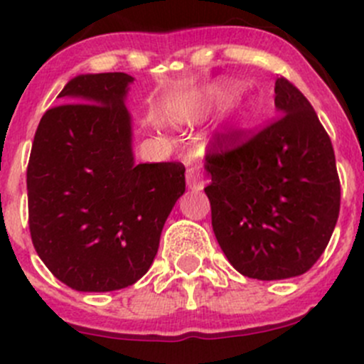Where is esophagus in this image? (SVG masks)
Segmentation results:
<instances>
[{
    "mask_svg": "<svg viewBox=\"0 0 364 364\" xmlns=\"http://www.w3.org/2000/svg\"><path fill=\"white\" fill-rule=\"evenodd\" d=\"M204 185V174L199 167L186 168V186H188V190H203Z\"/></svg>",
    "mask_w": 364,
    "mask_h": 364,
    "instance_id": "obj_1",
    "label": "esophagus"
}]
</instances>
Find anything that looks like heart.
Returning <instances> with one entry per match:
<instances>
[{"instance_id":"1","label":"heart","mask_w":364,"mask_h":364,"mask_svg":"<svg viewBox=\"0 0 364 364\" xmlns=\"http://www.w3.org/2000/svg\"><path fill=\"white\" fill-rule=\"evenodd\" d=\"M240 93V84L232 80H216L203 87L196 97H192L186 104V111L181 112V119H197L204 114L220 111L227 107Z\"/></svg>"}]
</instances>
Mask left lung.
Instances as JSON below:
<instances>
[{
    "label": "left lung",
    "mask_w": 364,
    "mask_h": 364,
    "mask_svg": "<svg viewBox=\"0 0 364 364\" xmlns=\"http://www.w3.org/2000/svg\"><path fill=\"white\" fill-rule=\"evenodd\" d=\"M278 119L245 144L218 135L205 155L204 192L220 248L243 277L306 273L328 247L340 213L329 135L304 95L280 77Z\"/></svg>",
    "instance_id": "left-lung-1"
}]
</instances>
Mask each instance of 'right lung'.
Instances as JSON below:
<instances>
[{
	"instance_id": "right-lung-1",
	"label": "right lung",
	"mask_w": 364,
	"mask_h": 364,
	"mask_svg": "<svg viewBox=\"0 0 364 364\" xmlns=\"http://www.w3.org/2000/svg\"><path fill=\"white\" fill-rule=\"evenodd\" d=\"M123 72L80 73L40 119L28 164L29 232L50 273L82 292L135 284L185 193L181 164H135Z\"/></svg>"
}]
</instances>
